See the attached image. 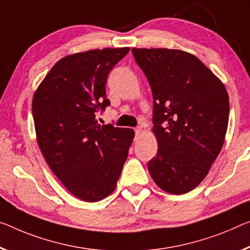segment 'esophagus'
Segmentation results:
<instances>
[{
  "mask_svg": "<svg viewBox=\"0 0 250 250\" xmlns=\"http://www.w3.org/2000/svg\"><path fill=\"white\" fill-rule=\"evenodd\" d=\"M142 133H143V129H142V127H136V128H135V134H136V136H140Z\"/></svg>",
  "mask_w": 250,
  "mask_h": 250,
  "instance_id": "esophagus-1",
  "label": "esophagus"
}]
</instances>
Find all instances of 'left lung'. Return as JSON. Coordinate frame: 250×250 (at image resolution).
<instances>
[{"label":"left lung","mask_w":250,"mask_h":250,"mask_svg":"<svg viewBox=\"0 0 250 250\" xmlns=\"http://www.w3.org/2000/svg\"><path fill=\"white\" fill-rule=\"evenodd\" d=\"M153 94L157 153L147 164L153 181L184 194L206 178L227 133L229 96L218 77L192 53L133 48Z\"/></svg>","instance_id":"left-lung-1"}]
</instances>
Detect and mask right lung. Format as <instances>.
Masks as SVG:
<instances>
[{
	"label": "right lung",
	"mask_w": 250,
	"mask_h": 250,
	"mask_svg": "<svg viewBox=\"0 0 250 250\" xmlns=\"http://www.w3.org/2000/svg\"><path fill=\"white\" fill-rule=\"evenodd\" d=\"M129 48L93 49L57 61L34 91L38 145L62 186L86 202L112 193L127 159L133 129L101 125L97 110L109 105V71Z\"/></svg>",
	"instance_id": "right-lung-1"
}]
</instances>
